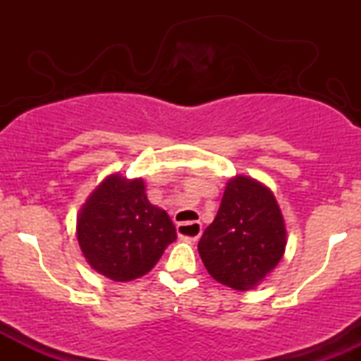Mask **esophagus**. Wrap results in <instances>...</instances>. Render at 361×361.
<instances>
[{
    "mask_svg": "<svg viewBox=\"0 0 361 361\" xmlns=\"http://www.w3.org/2000/svg\"><path fill=\"white\" fill-rule=\"evenodd\" d=\"M186 230H192L194 233L193 236H186L183 233L185 232ZM178 234L181 235V238H186L188 241H198V238H200L202 234V224L200 222H183L178 226Z\"/></svg>",
    "mask_w": 361,
    "mask_h": 361,
    "instance_id": "1",
    "label": "esophagus"
}]
</instances>
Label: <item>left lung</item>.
<instances>
[{"mask_svg": "<svg viewBox=\"0 0 361 361\" xmlns=\"http://www.w3.org/2000/svg\"><path fill=\"white\" fill-rule=\"evenodd\" d=\"M285 246L287 233L273 193L259 181L235 176L198 241V252L219 283L243 292L256 287L279 264Z\"/></svg>", "mask_w": 361, "mask_h": 361, "instance_id": "left-lung-1", "label": "left lung"}]
</instances>
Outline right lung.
Returning <instances> with one entry per match:
<instances>
[{"instance_id":"obj_1","label":"right lung","mask_w":361,"mask_h":361,"mask_svg":"<svg viewBox=\"0 0 361 361\" xmlns=\"http://www.w3.org/2000/svg\"><path fill=\"white\" fill-rule=\"evenodd\" d=\"M76 233L91 268L115 281L146 275L176 239L168 214L149 204L144 181L117 175L90 195Z\"/></svg>"}]
</instances>
